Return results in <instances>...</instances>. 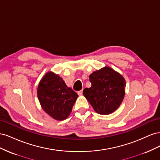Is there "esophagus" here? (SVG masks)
<instances>
[{
    "label": "esophagus",
    "instance_id": "esophagus-1",
    "mask_svg": "<svg viewBox=\"0 0 160 160\" xmlns=\"http://www.w3.org/2000/svg\"><path fill=\"white\" fill-rule=\"evenodd\" d=\"M77 93H78V95H83V91L81 90V91H79L77 92Z\"/></svg>",
    "mask_w": 160,
    "mask_h": 160
}]
</instances>
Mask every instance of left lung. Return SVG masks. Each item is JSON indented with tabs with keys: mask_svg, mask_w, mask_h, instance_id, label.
<instances>
[{
	"mask_svg": "<svg viewBox=\"0 0 160 160\" xmlns=\"http://www.w3.org/2000/svg\"><path fill=\"white\" fill-rule=\"evenodd\" d=\"M90 88L83 93L95 112L108 115L117 109L125 95V80L123 77L109 67H105L89 75Z\"/></svg>",
	"mask_w": 160,
	"mask_h": 160,
	"instance_id": "8db88e82",
	"label": "left lung"
}]
</instances>
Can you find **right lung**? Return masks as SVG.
Wrapping results in <instances>:
<instances>
[{
  "label": "right lung",
  "instance_id": "right-lung-1",
  "mask_svg": "<svg viewBox=\"0 0 160 160\" xmlns=\"http://www.w3.org/2000/svg\"><path fill=\"white\" fill-rule=\"evenodd\" d=\"M37 96L43 110L59 121L69 117L78 98V95L66 85L60 76L51 71L47 72L40 81Z\"/></svg>",
  "mask_w": 160,
  "mask_h": 160
}]
</instances>
